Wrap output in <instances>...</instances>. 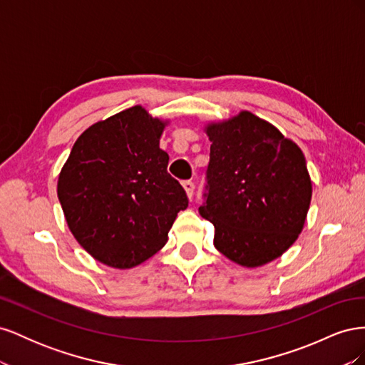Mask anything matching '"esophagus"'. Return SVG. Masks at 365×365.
Returning <instances> with one entry per match:
<instances>
[{"instance_id":"esophagus-1","label":"esophagus","mask_w":365,"mask_h":365,"mask_svg":"<svg viewBox=\"0 0 365 365\" xmlns=\"http://www.w3.org/2000/svg\"><path fill=\"white\" fill-rule=\"evenodd\" d=\"M182 187H184V190H185L187 196H189V200H192L193 193H195V184H193L192 181H184V182H182Z\"/></svg>"}]
</instances>
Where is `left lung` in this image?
I'll list each match as a JSON object with an SVG mask.
<instances>
[{
    "instance_id": "left-lung-1",
    "label": "left lung",
    "mask_w": 365,
    "mask_h": 365,
    "mask_svg": "<svg viewBox=\"0 0 365 365\" xmlns=\"http://www.w3.org/2000/svg\"><path fill=\"white\" fill-rule=\"evenodd\" d=\"M204 130L212 146L200 213L215 225V248L245 268L280 257L302 233L312 200L302 149L250 111Z\"/></svg>"
}]
</instances>
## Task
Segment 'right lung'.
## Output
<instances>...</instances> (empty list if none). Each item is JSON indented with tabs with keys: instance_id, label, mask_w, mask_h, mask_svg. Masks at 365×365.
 Wrapping results in <instances>:
<instances>
[{
	"instance_id": "1",
	"label": "right lung",
	"mask_w": 365,
	"mask_h": 365,
	"mask_svg": "<svg viewBox=\"0 0 365 365\" xmlns=\"http://www.w3.org/2000/svg\"><path fill=\"white\" fill-rule=\"evenodd\" d=\"M168 123L140 105L97 121L76 140L59 173L70 231L106 267L129 269L152 257L189 205L160 149Z\"/></svg>"
}]
</instances>
